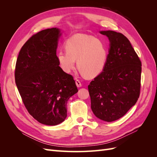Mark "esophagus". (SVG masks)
<instances>
[{
    "mask_svg": "<svg viewBox=\"0 0 157 157\" xmlns=\"http://www.w3.org/2000/svg\"><path fill=\"white\" fill-rule=\"evenodd\" d=\"M75 83H76V85H77V87H81V86H82L81 82H80V80H79L76 79V80H75Z\"/></svg>",
    "mask_w": 157,
    "mask_h": 157,
    "instance_id": "esophagus-1",
    "label": "esophagus"
}]
</instances>
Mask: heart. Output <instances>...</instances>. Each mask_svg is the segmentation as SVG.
<instances>
[{
  "instance_id": "1",
  "label": "heart",
  "mask_w": 157,
  "mask_h": 157,
  "mask_svg": "<svg viewBox=\"0 0 157 157\" xmlns=\"http://www.w3.org/2000/svg\"><path fill=\"white\" fill-rule=\"evenodd\" d=\"M65 50L57 53V59L64 72L72 71L77 59L78 68L85 77H96L103 70L108 58L105 42L92 35L77 34L65 42Z\"/></svg>"
}]
</instances>
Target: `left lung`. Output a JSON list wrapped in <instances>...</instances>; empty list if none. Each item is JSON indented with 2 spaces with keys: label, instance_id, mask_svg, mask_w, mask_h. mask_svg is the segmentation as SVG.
<instances>
[{
  "label": "left lung",
  "instance_id": "1",
  "mask_svg": "<svg viewBox=\"0 0 157 157\" xmlns=\"http://www.w3.org/2000/svg\"><path fill=\"white\" fill-rule=\"evenodd\" d=\"M100 33L110 41L107 61L88 88L94 115L102 121L112 122L124 116L140 97L141 62L122 33Z\"/></svg>",
  "mask_w": 157,
  "mask_h": 157
}]
</instances>
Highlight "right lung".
I'll list each match as a JSON object with an SVG mask.
<instances>
[{"label": "right lung", "mask_w": 157, "mask_h": 157, "mask_svg": "<svg viewBox=\"0 0 157 157\" xmlns=\"http://www.w3.org/2000/svg\"><path fill=\"white\" fill-rule=\"evenodd\" d=\"M59 29L42 30L22 46L15 81L30 115L41 124L55 126L67 117L68 99L78 92L73 77L59 66L56 50Z\"/></svg>", "instance_id": "right-lung-1"}]
</instances>
